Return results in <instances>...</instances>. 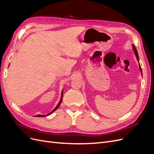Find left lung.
Returning a JSON list of instances; mask_svg holds the SVG:
<instances>
[{
	"label": "left lung",
	"instance_id": "obj_1",
	"mask_svg": "<svg viewBox=\"0 0 154 154\" xmlns=\"http://www.w3.org/2000/svg\"><path fill=\"white\" fill-rule=\"evenodd\" d=\"M132 48H133V50H134V54L135 55H136V58H137V60L139 62V69H140V71H141V75L143 76V72H142V69H141V66H140V63H139V55H138V53H137V51L136 48V47H135V45L134 44H132Z\"/></svg>",
	"mask_w": 154,
	"mask_h": 154
}]
</instances>
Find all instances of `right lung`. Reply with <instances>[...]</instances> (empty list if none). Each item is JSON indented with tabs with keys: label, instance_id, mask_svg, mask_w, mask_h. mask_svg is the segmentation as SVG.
<instances>
[{
	"label": "right lung",
	"instance_id": "obj_1",
	"mask_svg": "<svg viewBox=\"0 0 154 154\" xmlns=\"http://www.w3.org/2000/svg\"><path fill=\"white\" fill-rule=\"evenodd\" d=\"M62 97H63V91H62V96H61V99H60V101H59V103H58V105H57V106L55 107V108L50 113H49L48 114H46V115H41V114H38V115H36V116H35L36 117H45V116H49V115H50V114H51L52 113H53L54 112L57 110V109H58V107L60 106V104H61V103H62Z\"/></svg>",
	"mask_w": 154,
	"mask_h": 154
}]
</instances>
